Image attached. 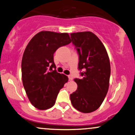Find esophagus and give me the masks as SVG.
Segmentation results:
<instances>
[{"mask_svg":"<svg viewBox=\"0 0 135 135\" xmlns=\"http://www.w3.org/2000/svg\"><path fill=\"white\" fill-rule=\"evenodd\" d=\"M68 77H69V79L70 80H72L73 79H74V78H73L72 75H69Z\"/></svg>","mask_w":135,"mask_h":135,"instance_id":"esophagus-1","label":"esophagus"}]
</instances>
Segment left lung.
<instances>
[{
	"label": "left lung",
	"mask_w": 135,
	"mask_h": 135,
	"mask_svg": "<svg viewBox=\"0 0 135 135\" xmlns=\"http://www.w3.org/2000/svg\"><path fill=\"white\" fill-rule=\"evenodd\" d=\"M79 54V70L83 77L75 79L77 89L70 94L74 108L83 113L94 112L103 103L109 87L110 64L104 45L91 32L70 34Z\"/></svg>",
	"instance_id": "1"
}]
</instances>
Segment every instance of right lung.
<instances>
[{
  "label": "right lung",
  "mask_w": 135,
  "mask_h": 135,
  "mask_svg": "<svg viewBox=\"0 0 135 135\" xmlns=\"http://www.w3.org/2000/svg\"><path fill=\"white\" fill-rule=\"evenodd\" d=\"M72 42L69 33L38 32L25 48L21 61L22 81L30 103L39 110L51 108L69 78L56 72L54 53Z\"/></svg>",
  "instance_id": "right-lung-1"
}]
</instances>
